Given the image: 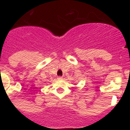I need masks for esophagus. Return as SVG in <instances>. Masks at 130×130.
Here are the masks:
<instances>
[{
  "mask_svg": "<svg viewBox=\"0 0 130 130\" xmlns=\"http://www.w3.org/2000/svg\"><path fill=\"white\" fill-rule=\"evenodd\" d=\"M63 79V77H61V76H59V77H58V79Z\"/></svg>",
  "mask_w": 130,
  "mask_h": 130,
  "instance_id": "1",
  "label": "esophagus"
}]
</instances>
